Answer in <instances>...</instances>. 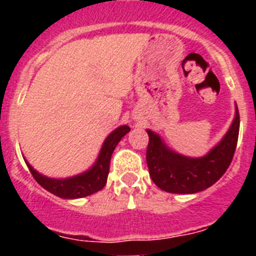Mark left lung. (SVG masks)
Returning <instances> with one entry per match:
<instances>
[{
    "instance_id": "1",
    "label": "left lung",
    "mask_w": 256,
    "mask_h": 256,
    "mask_svg": "<svg viewBox=\"0 0 256 256\" xmlns=\"http://www.w3.org/2000/svg\"><path fill=\"white\" fill-rule=\"evenodd\" d=\"M227 133L220 141L200 158L182 155L174 151L159 133L146 130L148 146L146 152L150 177L156 186L170 194H198L209 188L226 173L237 146L240 130L238 108Z\"/></svg>"
}]
</instances>
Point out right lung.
<instances>
[{
    "instance_id": "1",
    "label": "right lung",
    "mask_w": 256,
    "mask_h": 256,
    "mask_svg": "<svg viewBox=\"0 0 256 256\" xmlns=\"http://www.w3.org/2000/svg\"><path fill=\"white\" fill-rule=\"evenodd\" d=\"M130 130V128L128 126H120L115 128L104 141L100 152L97 155V159L94 160V164L87 170L72 176V177H47L44 174L36 170L24 156L22 158L26 160V164L30 170L32 176L44 190L61 198H69V200L82 198L86 196L94 195L105 187L112 152H114L116 144Z\"/></svg>"
}]
</instances>
